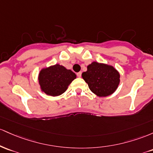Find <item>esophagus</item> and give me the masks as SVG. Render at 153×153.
I'll return each instance as SVG.
<instances>
[{
	"label": "esophagus",
	"instance_id": "34e87169",
	"mask_svg": "<svg viewBox=\"0 0 153 153\" xmlns=\"http://www.w3.org/2000/svg\"><path fill=\"white\" fill-rule=\"evenodd\" d=\"M76 75H77V76H78V77H81L82 76V72L81 71L78 72V73L76 74Z\"/></svg>",
	"mask_w": 153,
	"mask_h": 153
}]
</instances>
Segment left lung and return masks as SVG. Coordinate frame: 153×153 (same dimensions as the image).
Instances as JSON below:
<instances>
[{"mask_svg":"<svg viewBox=\"0 0 153 153\" xmlns=\"http://www.w3.org/2000/svg\"><path fill=\"white\" fill-rule=\"evenodd\" d=\"M82 78L89 88L99 97H107L113 94L120 82V74L114 66L105 63L92 62L83 72Z\"/></svg>","mask_w":153,"mask_h":153,"instance_id":"1","label":"left lung"}]
</instances>
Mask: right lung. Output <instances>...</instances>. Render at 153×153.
Here are the masks:
<instances>
[{
	"label": "right lung",
	"instance_id": "obj_1",
	"mask_svg": "<svg viewBox=\"0 0 153 153\" xmlns=\"http://www.w3.org/2000/svg\"><path fill=\"white\" fill-rule=\"evenodd\" d=\"M76 75L59 64L44 68L39 71L38 80L41 90L46 95L58 96L67 90Z\"/></svg>",
	"mask_w": 153,
	"mask_h": 153
}]
</instances>
